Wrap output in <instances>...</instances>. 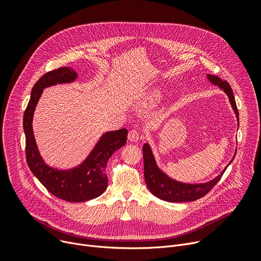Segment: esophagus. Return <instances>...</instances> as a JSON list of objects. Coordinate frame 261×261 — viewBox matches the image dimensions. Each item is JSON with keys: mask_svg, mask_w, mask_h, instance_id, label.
<instances>
[{"mask_svg": "<svg viewBox=\"0 0 261 261\" xmlns=\"http://www.w3.org/2000/svg\"><path fill=\"white\" fill-rule=\"evenodd\" d=\"M128 139L131 142H138L141 139V133L138 130L132 129L128 133Z\"/></svg>", "mask_w": 261, "mask_h": 261, "instance_id": "34e87169", "label": "esophagus"}]
</instances>
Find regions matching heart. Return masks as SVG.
Returning a JSON list of instances; mask_svg holds the SVG:
<instances>
[{"mask_svg": "<svg viewBox=\"0 0 261 261\" xmlns=\"http://www.w3.org/2000/svg\"><path fill=\"white\" fill-rule=\"evenodd\" d=\"M159 96H160L159 93H152V94L148 95V96H147V101H148V103H153L154 101H156V99L159 98Z\"/></svg>", "mask_w": 261, "mask_h": 261, "instance_id": "heart-1", "label": "heart"}]
</instances>
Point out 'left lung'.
I'll return each mask as SVG.
<instances>
[{
  "mask_svg": "<svg viewBox=\"0 0 261 261\" xmlns=\"http://www.w3.org/2000/svg\"><path fill=\"white\" fill-rule=\"evenodd\" d=\"M207 78L213 85L218 86L219 88L222 89L228 96L229 102L231 105V108L234 109L237 121H238V126H239L238 109L236 106L234 94H232V90L228 85V82L223 81L218 76L210 75V74L207 75ZM143 155H144V175H145V181H146L147 187L155 197L168 202L196 201L204 197L207 193H210V190L219 181H220L221 176L223 175L227 166L235 158L234 155V158H232V160L229 162L228 165L223 169V171L220 174L216 176L214 180L203 184H187V183L177 182L171 179V177H169L166 173H164L158 167L153 153H152V150L148 144H144L143 146Z\"/></svg>",
  "mask_w": 261,
  "mask_h": 261,
  "instance_id": "left-lung-1",
  "label": "left lung"
}]
</instances>
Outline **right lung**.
Segmentation results:
<instances>
[{"mask_svg": "<svg viewBox=\"0 0 261 261\" xmlns=\"http://www.w3.org/2000/svg\"><path fill=\"white\" fill-rule=\"evenodd\" d=\"M78 74L72 67H59L41 77L33 88L23 116L26 161L31 171L50 194L67 202H86L99 197L108 186L107 163L116 150L127 142V129L102 134L89 156L79 166L60 170L49 167L40 155L33 131V116L43 89L57 84H70Z\"/></svg>", "mask_w": 261, "mask_h": 261, "instance_id": "right-lung-1", "label": "right lung"}]
</instances>
